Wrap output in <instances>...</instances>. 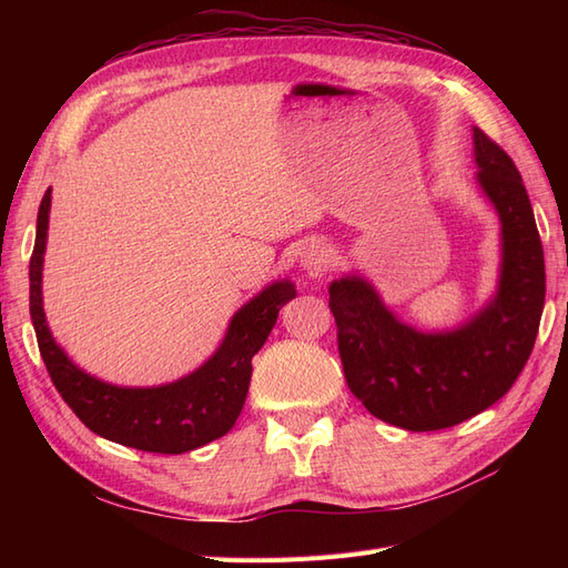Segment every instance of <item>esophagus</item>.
I'll use <instances>...</instances> for the list:
<instances>
[{
	"mask_svg": "<svg viewBox=\"0 0 568 568\" xmlns=\"http://www.w3.org/2000/svg\"><path fill=\"white\" fill-rule=\"evenodd\" d=\"M301 270L307 274V277H322L326 267L332 265V246L322 242V239H313L301 248Z\"/></svg>",
	"mask_w": 568,
	"mask_h": 568,
	"instance_id": "obj_1",
	"label": "esophagus"
}]
</instances>
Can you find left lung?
Here are the masks:
<instances>
[{
  "label": "left lung",
  "instance_id": "obj_1",
  "mask_svg": "<svg viewBox=\"0 0 568 568\" xmlns=\"http://www.w3.org/2000/svg\"><path fill=\"white\" fill-rule=\"evenodd\" d=\"M474 161L480 192L503 225L500 282L484 311L453 332L432 334L403 324L363 277L348 274L329 286L348 388L376 419L407 432H438L500 400L538 336L545 257L524 180L478 128Z\"/></svg>",
  "mask_w": 568,
  "mask_h": 568
}]
</instances>
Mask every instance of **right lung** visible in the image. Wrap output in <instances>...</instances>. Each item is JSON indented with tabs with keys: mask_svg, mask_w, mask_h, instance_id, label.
<instances>
[{
	"mask_svg": "<svg viewBox=\"0 0 568 568\" xmlns=\"http://www.w3.org/2000/svg\"><path fill=\"white\" fill-rule=\"evenodd\" d=\"M49 209L51 189L40 203L36 248L30 255V317L47 372L65 405L97 436L144 453L182 455L225 436L244 407L251 359L263 348L282 305L296 298L294 284L274 282L251 298L232 317L220 348L196 372L153 388L113 386L75 367L47 326L42 263Z\"/></svg>",
	"mask_w": 568,
	"mask_h": 568,
	"instance_id": "add662e5",
	"label": "right lung"
}]
</instances>
